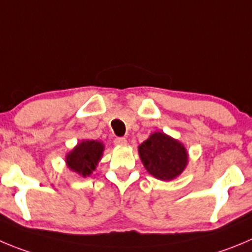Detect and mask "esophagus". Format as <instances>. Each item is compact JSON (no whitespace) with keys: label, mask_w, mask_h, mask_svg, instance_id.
<instances>
[{"label":"esophagus","mask_w":252,"mask_h":252,"mask_svg":"<svg viewBox=\"0 0 252 252\" xmlns=\"http://www.w3.org/2000/svg\"><path fill=\"white\" fill-rule=\"evenodd\" d=\"M114 144L115 145H126V138H123V137L115 138V139H114Z\"/></svg>","instance_id":"1"}]
</instances>
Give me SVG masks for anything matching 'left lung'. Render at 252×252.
<instances>
[{
  "instance_id": "1",
  "label": "left lung",
  "mask_w": 252,
  "mask_h": 252,
  "mask_svg": "<svg viewBox=\"0 0 252 252\" xmlns=\"http://www.w3.org/2000/svg\"><path fill=\"white\" fill-rule=\"evenodd\" d=\"M144 168L160 180H173L188 164L184 145L161 131H155L138 148Z\"/></svg>"
}]
</instances>
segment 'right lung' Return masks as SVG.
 Here are the masks:
<instances>
[{
	"label": "right lung",
	"instance_id": "obj_1",
	"mask_svg": "<svg viewBox=\"0 0 252 252\" xmlns=\"http://www.w3.org/2000/svg\"><path fill=\"white\" fill-rule=\"evenodd\" d=\"M104 145L98 140H83L65 157L67 166L82 176H89L99 163Z\"/></svg>",
	"mask_w": 252,
	"mask_h": 252
}]
</instances>
